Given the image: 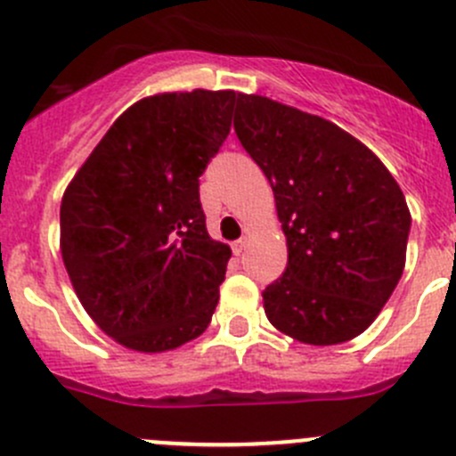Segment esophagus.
I'll list each match as a JSON object with an SVG mask.
<instances>
[{"mask_svg": "<svg viewBox=\"0 0 456 456\" xmlns=\"http://www.w3.org/2000/svg\"><path fill=\"white\" fill-rule=\"evenodd\" d=\"M247 242H249V238H247V236H242V238H240V240H236V242H233V245H232L233 254H236V256H240V254H242V251H245V249H247Z\"/></svg>", "mask_w": 456, "mask_h": 456, "instance_id": "obj_1", "label": "esophagus"}]
</instances>
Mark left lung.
<instances>
[{"instance_id": "1", "label": "left lung", "mask_w": 456, "mask_h": 456, "mask_svg": "<svg viewBox=\"0 0 456 456\" xmlns=\"http://www.w3.org/2000/svg\"><path fill=\"white\" fill-rule=\"evenodd\" d=\"M233 127L269 178L287 236V269L262 291L266 317L314 346L357 338L406 266L402 187L355 136L266 96H238Z\"/></svg>"}]
</instances>
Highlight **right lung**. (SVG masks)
I'll list each match as a JSON object with an SVG mask.
<instances>
[{"label":"right lung","mask_w":456,"mask_h":456,"mask_svg":"<svg viewBox=\"0 0 456 456\" xmlns=\"http://www.w3.org/2000/svg\"><path fill=\"white\" fill-rule=\"evenodd\" d=\"M233 90L145 96L61 199V257L105 335L165 353L205 333L232 249L207 233L199 178L232 130Z\"/></svg>","instance_id":"1"}]
</instances>
